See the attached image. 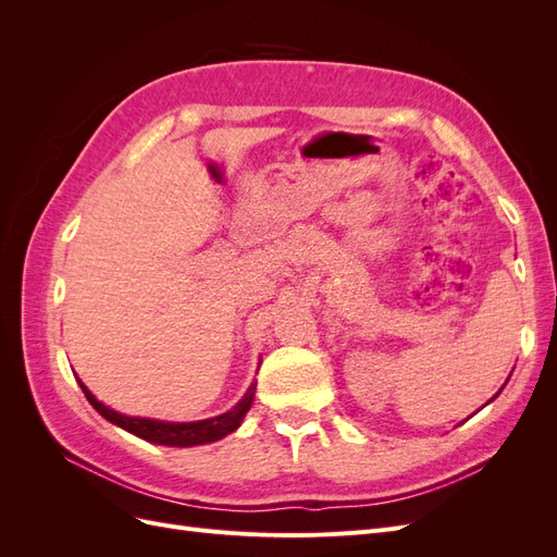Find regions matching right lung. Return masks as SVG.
I'll return each mask as SVG.
<instances>
[{
  "mask_svg": "<svg viewBox=\"0 0 557 557\" xmlns=\"http://www.w3.org/2000/svg\"><path fill=\"white\" fill-rule=\"evenodd\" d=\"M81 387H83V393H86L88 401L109 420V423L123 428L132 434H137L146 442L162 444V446H178V448L211 444V442L223 440V436H227L230 432H234L242 425V420H244V416L248 413L250 404H252V397H256V383H252L248 387V393L244 395V399L237 404V407L230 409L227 413H221L215 418H207V420H195V423H170V420L117 413V411L109 409L107 404L99 401L86 385L81 383Z\"/></svg>",
  "mask_w": 557,
  "mask_h": 557,
  "instance_id": "right-lung-1",
  "label": "right lung"
}]
</instances>
